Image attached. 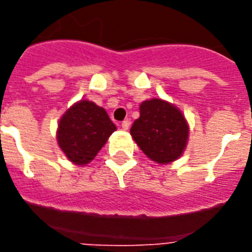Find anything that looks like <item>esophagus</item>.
<instances>
[{
    "instance_id": "esophagus-1",
    "label": "esophagus",
    "mask_w": 252,
    "mask_h": 252,
    "mask_svg": "<svg viewBox=\"0 0 252 252\" xmlns=\"http://www.w3.org/2000/svg\"><path fill=\"white\" fill-rule=\"evenodd\" d=\"M129 126H130V122H129V120H124V122L122 123V128L124 130L129 129Z\"/></svg>"
}]
</instances>
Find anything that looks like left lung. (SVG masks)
I'll use <instances>...</instances> for the list:
<instances>
[{
  "instance_id": "1",
  "label": "left lung",
  "mask_w": 252,
  "mask_h": 252,
  "mask_svg": "<svg viewBox=\"0 0 252 252\" xmlns=\"http://www.w3.org/2000/svg\"><path fill=\"white\" fill-rule=\"evenodd\" d=\"M130 136L149 159L168 165L184 153L189 126L178 107L153 98L140 104V118L134 120Z\"/></svg>"
}]
</instances>
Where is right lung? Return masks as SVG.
<instances>
[{"instance_id":"add662e5","label":"right lung","mask_w":252,"mask_h":252,"mask_svg":"<svg viewBox=\"0 0 252 252\" xmlns=\"http://www.w3.org/2000/svg\"><path fill=\"white\" fill-rule=\"evenodd\" d=\"M115 130L116 126L104 108L82 99L69 107L59 120L57 144L69 161L85 166L94 159Z\"/></svg>"}]
</instances>
